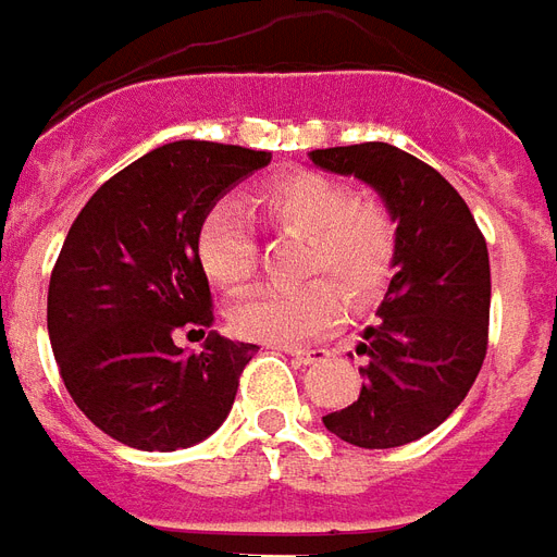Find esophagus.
Segmentation results:
<instances>
[{
  "label": "esophagus",
  "mask_w": 557,
  "mask_h": 557,
  "mask_svg": "<svg viewBox=\"0 0 557 557\" xmlns=\"http://www.w3.org/2000/svg\"><path fill=\"white\" fill-rule=\"evenodd\" d=\"M287 352H290L299 364H318L329 359V350H323V347H314V350H299V347H290Z\"/></svg>",
  "instance_id": "esophagus-1"
}]
</instances>
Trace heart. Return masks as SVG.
<instances>
[{"instance_id": "b5f03b06", "label": "heart", "mask_w": 557, "mask_h": 557, "mask_svg": "<svg viewBox=\"0 0 557 557\" xmlns=\"http://www.w3.org/2000/svg\"><path fill=\"white\" fill-rule=\"evenodd\" d=\"M251 207L270 228L306 237L302 275L326 278L243 296L231 308V329L239 338L275 347L314 341L347 314L345 289L352 302H368L388 282L397 231L388 207L376 195L350 193L347 184L329 174L296 172L263 184ZM195 255L207 278L219 287L237 290L249 282L255 239L237 207L222 201L207 210L195 231Z\"/></svg>"}]
</instances>
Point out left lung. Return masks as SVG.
<instances>
[{
  "instance_id": "left-lung-1",
  "label": "left lung",
  "mask_w": 557,
  "mask_h": 557,
  "mask_svg": "<svg viewBox=\"0 0 557 557\" xmlns=\"http://www.w3.org/2000/svg\"><path fill=\"white\" fill-rule=\"evenodd\" d=\"M323 172L373 186L397 225L395 278L362 332L359 400L323 416L359 448H397L436 430L469 395L486 356L490 255L460 193L407 150L364 141L311 150Z\"/></svg>"
}]
</instances>
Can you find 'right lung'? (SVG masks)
Wrapping results in <instances>:
<instances>
[{"instance_id": "1", "label": "right lung", "mask_w": 557, "mask_h": 557, "mask_svg": "<svg viewBox=\"0 0 557 557\" xmlns=\"http://www.w3.org/2000/svg\"><path fill=\"white\" fill-rule=\"evenodd\" d=\"M273 153L169 141L100 186L50 275L47 329L85 418L139 450H177L228 418L255 344L222 338L195 231L222 195ZM208 335L186 354L176 335Z\"/></svg>"}]
</instances>
